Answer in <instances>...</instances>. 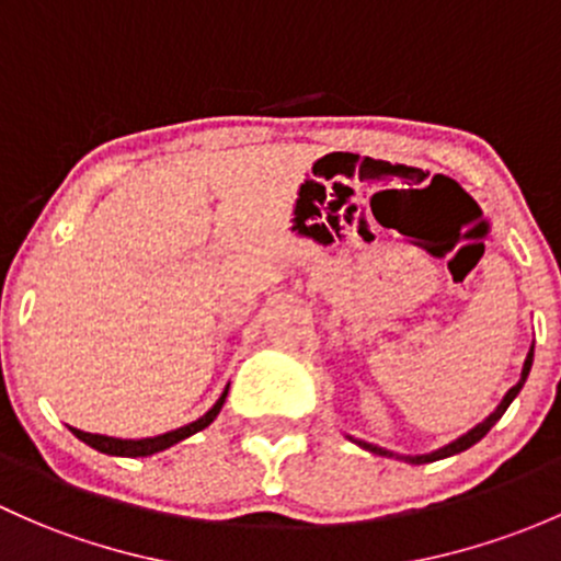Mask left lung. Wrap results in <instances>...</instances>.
I'll use <instances>...</instances> for the list:
<instances>
[{"label":"left lung","mask_w":561,"mask_h":561,"mask_svg":"<svg viewBox=\"0 0 561 561\" xmlns=\"http://www.w3.org/2000/svg\"><path fill=\"white\" fill-rule=\"evenodd\" d=\"M533 355H535V346H529V355H527V359H524V368H522V379H518L516 385L511 387L508 392H505L503 403H500L497 409H494L492 414H489L486 420H483L481 424H476V427L470 430V433H465L462 438L451 440L449 446H444V449H438V451H433V454H420V457H398V459H405V462H411V465H424V462H435V459L451 457V454H459V451L470 449V446H473V444H479V440L483 438V435H486L489 430L494 427V422H497L500 416L505 414V409H508V405H511V400L516 398V394H518V389L524 387V381H527V376H529V368H533ZM352 440H355V438H352ZM357 444L363 446V449H368V451H374V454H381V457H394L392 451H387V449H379V446H374V444H365V440H357Z\"/></svg>","instance_id":"8db88e82"}]
</instances>
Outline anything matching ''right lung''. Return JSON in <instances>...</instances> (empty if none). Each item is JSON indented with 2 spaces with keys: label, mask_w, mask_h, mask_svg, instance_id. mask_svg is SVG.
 <instances>
[{
  "label": "right lung",
  "mask_w": 561,
  "mask_h": 561,
  "mask_svg": "<svg viewBox=\"0 0 561 561\" xmlns=\"http://www.w3.org/2000/svg\"><path fill=\"white\" fill-rule=\"evenodd\" d=\"M226 394H228V387L222 389L220 400H217L215 405H211L209 411L202 416V420L185 424V427H176L172 433H163V435H156V438H139V440H123V438H110V435H96V433H82V430H75L72 433L78 435L80 440H85L88 446H93L96 451L102 454H112V457H150V454L156 451H163L169 449V446L180 444V440L191 438V435H196L198 430L209 427L211 422L217 420V414H220L222 403H226Z\"/></svg>",
  "instance_id": "add662e5"
}]
</instances>
